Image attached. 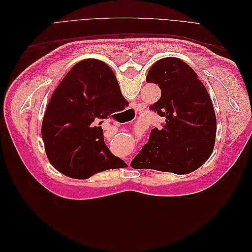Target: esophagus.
Returning a JSON list of instances; mask_svg holds the SVG:
<instances>
[{"label":"esophagus","mask_w":252,"mask_h":252,"mask_svg":"<svg viewBox=\"0 0 252 252\" xmlns=\"http://www.w3.org/2000/svg\"><path fill=\"white\" fill-rule=\"evenodd\" d=\"M128 165H129V164H128Z\"/></svg>","instance_id":"obj_1"}]
</instances>
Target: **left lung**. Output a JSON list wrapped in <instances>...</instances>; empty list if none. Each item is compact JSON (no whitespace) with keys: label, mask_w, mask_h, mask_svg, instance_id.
Returning a JSON list of instances; mask_svg holds the SVG:
<instances>
[{"label":"left lung","mask_w":252,"mask_h":252,"mask_svg":"<svg viewBox=\"0 0 252 252\" xmlns=\"http://www.w3.org/2000/svg\"><path fill=\"white\" fill-rule=\"evenodd\" d=\"M146 82L158 84L162 91L149 109L165 122L152 129L130 166L178 174L197 169L216 143L217 118L207 90L192 68L177 58L158 60Z\"/></svg>","instance_id":"8db88e82"}]
</instances>
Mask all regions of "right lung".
I'll list each match as a JSON object with an SVG mask.
<instances>
[{"instance_id":"1","label":"right lung","mask_w":252,"mask_h":252,"mask_svg":"<svg viewBox=\"0 0 252 252\" xmlns=\"http://www.w3.org/2000/svg\"><path fill=\"white\" fill-rule=\"evenodd\" d=\"M127 104L107 64L95 59L75 64L52 94L43 118L42 138L52 166L73 179L126 166L106 146L100 125Z\"/></svg>"}]
</instances>
